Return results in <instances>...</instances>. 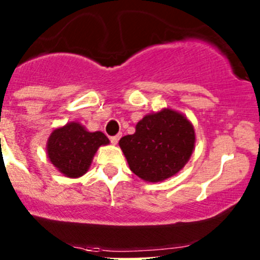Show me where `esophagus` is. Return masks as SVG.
Returning a JSON list of instances; mask_svg holds the SVG:
<instances>
[{"label": "esophagus", "mask_w": 260, "mask_h": 260, "mask_svg": "<svg viewBox=\"0 0 260 260\" xmlns=\"http://www.w3.org/2000/svg\"><path fill=\"white\" fill-rule=\"evenodd\" d=\"M119 138H120V136H119V135H117V136H112V137H111V142L113 143V145H117L118 141H119Z\"/></svg>", "instance_id": "esophagus-1"}]
</instances>
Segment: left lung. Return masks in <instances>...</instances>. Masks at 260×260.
Returning <instances> with one entry per match:
<instances>
[{
  "mask_svg": "<svg viewBox=\"0 0 260 260\" xmlns=\"http://www.w3.org/2000/svg\"><path fill=\"white\" fill-rule=\"evenodd\" d=\"M119 146L133 174L149 182L174 176L192 154L195 132L187 118L172 109L148 114L136 125L135 135L120 138Z\"/></svg>",
  "mask_w": 260,
  "mask_h": 260,
  "instance_id": "1",
  "label": "left lung"
}]
</instances>
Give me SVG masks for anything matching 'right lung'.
<instances>
[{
    "instance_id": "1",
    "label": "right lung",
    "mask_w": 260,
    "mask_h": 260,
    "mask_svg": "<svg viewBox=\"0 0 260 260\" xmlns=\"http://www.w3.org/2000/svg\"><path fill=\"white\" fill-rule=\"evenodd\" d=\"M102 132H88L79 123H68L57 128L48 141L51 164L68 177H80L88 171L98 147L108 145Z\"/></svg>"
}]
</instances>
